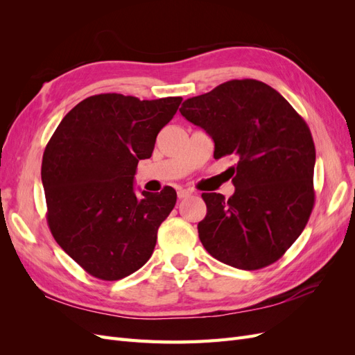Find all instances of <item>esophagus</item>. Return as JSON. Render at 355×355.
<instances>
[{
    "label": "esophagus",
    "instance_id": "obj_1",
    "mask_svg": "<svg viewBox=\"0 0 355 355\" xmlns=\"http://www.w3.org/2000/svg\"><path fill=\"white\" fill-rule=\"evenodd\" d=\"M191 196V192L188 189H184V188H178V198L179 200H184V198H188Z\"/></svg>",
    "mask_w": 355,
    "mask_h": 355
}]
</instances>
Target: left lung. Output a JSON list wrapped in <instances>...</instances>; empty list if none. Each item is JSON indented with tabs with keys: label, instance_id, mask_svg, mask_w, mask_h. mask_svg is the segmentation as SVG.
Returning a JSON list of instances; mask_svg holds the SVG:
<instances>
[{
	"label": "left lung",
	"instance_id": "1",
	"mask_svg": "<svg viewBox=\"0 0 355 355\" xmlns=\"http://www.w3.org/2000/svg\"><path fill=\"white\" fill-rule=\"evenodd\" d=\"M206 130L214 158L234 157L235 192H202L198 237L214 259L261 270L302 234L314 207L315 146L293 106L257 80H231L187 99L179 110Z\"/></svg>",
	"mask_w": 355,
	"mask_h": 355
}]
</instances>
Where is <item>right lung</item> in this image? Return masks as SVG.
<instances>
[{"instance_id":"1","label":"right lung","mask_w":355,"mask_h":355,"mask_svg":"<svg viewBox=\"0 0 355 355\" xmlns=\"http://www.w3.org/2000/svg\"><path fill=\"white\" fill-rule=\"evenodd\" d=\"M180 102L94 94L63 116L49 141L41 164L49 228L90 275L120 280L151 257L176 191L136 196L133 180L139 159L153 155L157 135Z\"/></svg>"}]
</instances>
